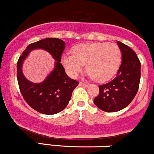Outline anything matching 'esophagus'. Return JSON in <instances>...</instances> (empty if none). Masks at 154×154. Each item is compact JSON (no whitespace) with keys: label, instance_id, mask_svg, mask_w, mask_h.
I'll return each instance as SVG.
<instances>
[{"label":"esophagus","instance_id":"1","mask_svg":"<svg viewBox=\"0 0 154 154\" xmlns=\"http://www.w3.org/2000/svg\"><path fill=\"white\" fill-rule=\"evenodd\" d=\"M79 85L84 86V87H87V86L88 85V84H87V83H84V82H79Z\"/></svg>","mask_w":154,"mask_h":154}]
</instances>
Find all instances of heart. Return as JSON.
Returning <instances> with one entry per match:
<instances>
[{
    "label": "heart",
    "mask_w": 154,
    "mask_h": 154,
    "mask_svg": "<svg viewBox=\"0 0 154 154\" xmlns=\"http://www.w3.org/2000/svg\"><path fill=\"white\" fill-rule=\"evenodd\" d=\"M122 59L119 47L114 43L81 44L72 49V54L61 56V63L69 75L77 77L86 64L90 76L97 82L111 79L119 69Z\"/></svg>",
    "instance_id": "1"
}]
</instances>
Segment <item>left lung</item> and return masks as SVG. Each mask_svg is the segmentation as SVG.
Listing matches in <instances>:
<instances>
[{"mask_svg":"<svg viewBox=\"0 0 154 154\" xmlns=\"http://www.w3.org/2000/svg\"><path fill=\"white\" fill-rule=\"evenodd\" d=\"M117 44L122 59L116 77L99 85V94L93 100L96 106L106 112L128 106L137 94L140 79V62L135 52L121 42Z\"/></svg>","mask_w":154,"mask_h":154,"instance_id":"1","label":"left lung"}]
</instances>
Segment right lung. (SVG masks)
<instances>
[{"label": "right lung", "instance_id": "right-lung-1", "mask_svg": "<svg viewBox=\"0 0 154 154\" xmlns=\"http://www.w3.org/2000/svg\"><path fill=\"white\" fill-rule=\"evenodd\" d=\"M64 42L59 38H46L31 43L19 56L17 75L19 90L29 106L43 114H57L68 105L72 92L79 82L69 77L61 63L65 48ZM35 49H43L50 52L56 60L54 70L40 83H33L22 73V64L29 52Z\"/></svg>", "mask_w": 154, "mask_h": 154}]
</instances>
